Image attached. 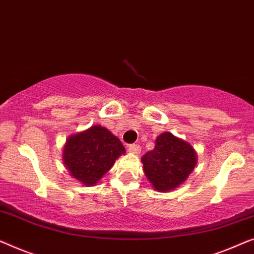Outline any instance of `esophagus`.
<instances>
[{"instance_id": "1", "label": "esophagus", "mask_w": 254, "mask_h": 254, "mask_svg": "<svg viewBox=\"0 0 254 254\" xmlns=\"http://www.w3.org/2000/svg\"><path fill=\"white\" fill-rule=\"evenodd\" d=\"M140 146H138V145H128L127 146V152L128 153H131V154H139V153H140Z\"/></svg>"}]
</instances>
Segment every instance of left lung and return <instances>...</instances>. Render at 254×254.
Returning <instances> with one entry per match:
<instances>
[{
    "label": "left lung",
    "instance_id": "8db88e82",
    "mask_svg": "<svg viewBox=\"0 0 254 254\" xmlns=\"http://www.w3.org/2000/svg\"><path fill=\"white\" fill-rule=\"evenodd\" d=\"M144 173L152 188L169 192L183 184L197 164V152L190 142L170 132L158 135L155 147L141 158Z\"/></svg>",
    "mask_w": 254,
    "mask_h": 254
}]
</instances>
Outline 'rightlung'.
<instances>
[{
    "label": "right lung",
    "mask_w": 254,
    "mask_h": 254,
    "mask_svg": "<svg viewBox=\"0 0 254 254\" xmlns=\"http://www.w3.org/2000/svg\"><path fill=\"white\" fill-rule=\"evenodd\" d=\"M124 154L126 148L113 132L92 126L67 137L62 161L71 177L85 187H94Z\"/></svg>",
    "instance_id": "obj_1"
}]
</instances>
